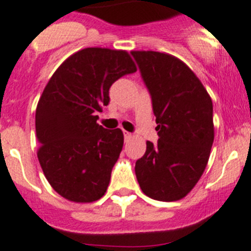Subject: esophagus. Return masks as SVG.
Masks as SVG:
<instances>
[{
  "instance_id": "esophagus-1",
  "label": "esophagus",
  "mask_w": 251,
  "mask_h": 251,
  "mask_svg": "<svg viewBox=\"0 0 251 251\" xmlns=\"http://www.w3.org/2000/svg\"><path fill=\"white\" fill-rule=\"evenodd\" d=\"M124 138H125V141H128V140H130V139L132 138L131 132H128V131H124Z\"/></svg>"
}]
</instances>
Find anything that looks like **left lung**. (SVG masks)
<instances>
[{"label":"left lung","mask_w":251,"mask_h":251,"mask_svg":"<svg viewBox=\"0 0 251 251\" xmlns=\"http://www.w3.org/2000/svg\"><path fill=\"white\" fill-rule=\"evenodd\" d=\"M151 97L158 143L147 141L136 160L141 191L152 200L178 201L196 186L213 143V107L201 80L182 60L159 51H131Z\"/></svg>","instance_id":"obj_1"}]
</instances>
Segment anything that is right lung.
<instances>
[{"mask_svg":"<svg viewBox=\"0 0 251 251\" xmlns=\"http://www.w3.org/2000/svg\"><path fill=\"white\" fill-rule=\"evenodd\" d=\"M135 72L125 50L86 48L69 56L48 82L35 113L38 158L62 197L93 202L104 195L124 134L99 125L96 113L110 102V87Z\"/></svg>","mask_w":251,"mask_h":251,"instance_id":"obj_1","label":"right lung"}]
</instances>
